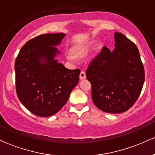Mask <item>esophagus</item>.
I'll use <instances>...</instances> for the list:
<instances>
[{
    "instance_id": "34e87169",
    "label": "esophagus",
    "mask_w": 155,
    "mask_h": 155,
    "mask_svg": "<svg viewBox=\"0 0 155 155\" xmlns=\"http://www.w3.org/2000/svg\"><path fill=\"white\" fill-rule=\"evenodd\" d=\"M79 78H80V79H81V80L84 79L85 78H86V74H85L84 71H81V73H80Z\"/></svg>"
}]
</instances>
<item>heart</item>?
<instances>
[{
  "instance_id": "obj_1",
  "label": "heart",
  "mask_w": 155,
  "mask_h": 155,
  "mask_svg": "<svg viewBox=\"0 0 155 155\" xmlns=\"http://www.w3.org/2000/svg\"><path fill=\"white\" fill-rule=\"evenodd\" d=\"M95 41H92L90 43H88L85 45L81 46V47H76L74 49V54L76 57L77 58H84V57L87 56L89 54L90 50H91L92 46H93ZM101 47H102V45L101 44H98L96 47V49H101ZM68 60H70V61H74V57L72 56V55L68 54L67 56Z\"/></svg>"
}]
</instances>
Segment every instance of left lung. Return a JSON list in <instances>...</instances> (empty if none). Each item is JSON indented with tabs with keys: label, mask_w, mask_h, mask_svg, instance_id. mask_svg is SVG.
Returning a JSON list of instances; mask_svg holds the SVG:
<instances>
[{
	"label": "left lung",
	"mask_w": 155,
	"mask_h": 155,
	"mask_svg": "<svg viewBox=\"0 0 155 155\" xmlns=\"http://www.w3.org/2000/svg\"><path fill=\"white\" fill-rule=\"evenodd\" d=\"M115 48L104 47L86 71L94 104L101 111L119 114L130 108L144 83L143 65L138 48L120 33H114Z\"/></svg>",
	"instance_id": "1"
}]
</instances>
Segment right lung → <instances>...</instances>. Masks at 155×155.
I'll list each match as a JSON object with an SVG mask.
<instances>
[{"mask_svg": "<svg viewBox=\"0 0 155 155\" xmlns=\"http://www.w3.org/2000/svg\"><path fill=\"white\" fill-rule=\"evenodd\" d=\"M65 34L49 33L32 38L22 47L15 61L16 91L19 100L36 116L54 115L63 107L79 80V69L58 63L55 47Z\"/></svg>", "mask_w": 155, "mask_h": 155, "instance_id": "right-lung-1", "label": "right lung"}]
</instances>
